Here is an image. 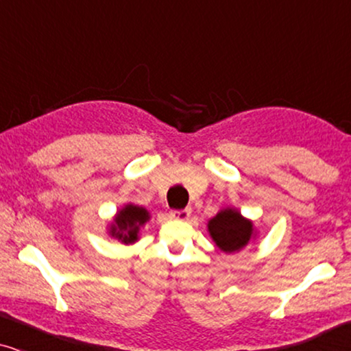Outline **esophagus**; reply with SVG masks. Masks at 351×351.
Segmentation results:
<instances>
[{
  "label": "esophagus",
  "mask_w": 351,
  "mask_h": 351,
  "mask_svg": "<svg viewBox=\"0 0 351 351\" xmlns=\"http://www.w3.org/2000/svg\"><path fill=\"white\" fill-rule=\"evenodd\" d=\"M191 209L185 208V209H177V210H171V219L176 220H186L190 217Z\"/></svg>",
  "instance_id": "34e87169"
}]
</instances>
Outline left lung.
<instances>
[{
	"mask_svg": "<svg viewBox=\"0 0 351 351\" xmlns=\"http://www.w3.org/2000/svg\"><path fill=\"white\" fill-rule=\"evenodd\" d=\"M208 232L220 251L239 252L256 238L252 220L243 217L234 208L220 209L208 222Z\"/></svg>",
	"mask_w": 351,
	"mask_h": 351,
	"instance_id": "1",
	"label": "left lung"
}]
</instances>
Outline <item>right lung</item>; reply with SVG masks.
<instances>
[{
	"label": "right lung",
	"instance_id": "obj_1",
	"mask_svg": "<svg viewBox=\"0 0 351 351\" xmlns=\"http://www.w3.org/2000/svg\"><path fill=\"white\" fill-rule=\"evenodd\" d=\"M150 220V213L142 206L129 203L123 206L110 223V237L117 238L124 244H132L138 239V232Z\"/></svg>",
	"mask_w": 351,
	"mask_h": 351
}]
</instances>
